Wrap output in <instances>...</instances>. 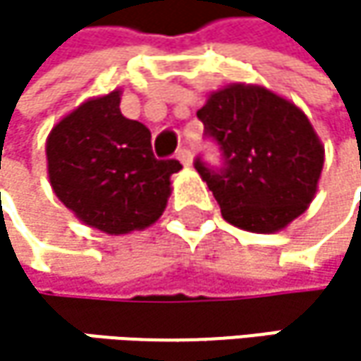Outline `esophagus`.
<instances>
[{"label": "esophagus", "instance_id": "esophagus-1", "mask_svg": "<svg viewBox=\"0 0 361 361\" xmlns=\"http://www.w3.org/2000/svg\"><path fill=\"white\" fill-rule=\"evenodd\" d=\"M176 157L180 159V163H181V165H185V167H188V165L192 163V152H190V148H185V146L178 150V154H176Z\"/></svg>", "mask_w": 361, "mask_h": 361}]
</instances>
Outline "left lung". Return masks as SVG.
Listing matches in <instances>:
<instances>
[{"label":"left lung","mask_w":361,"mask_h":361,"mask_svg":"<svg viewBox=\"0 0 361 361\" xmlns=\"http://www.w3.org/2000/svg\"><path fill=\"white\" fill-rule=\"evenodd\" d=\"M204 137L221 152L213 167H194L213 192L221 215L249 232H276L299 217L318 190L324 148L293 102L259 85H230L196 112Z\"/></svg>","instance_id":"8db88e82"}]
</instances>
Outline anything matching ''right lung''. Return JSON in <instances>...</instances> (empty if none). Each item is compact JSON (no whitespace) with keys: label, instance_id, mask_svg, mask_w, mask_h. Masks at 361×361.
Masks as SVG:
<instances>
[{"label":"right lung","instance_id":"right-lung-1","mask_svg":"<svg viewBox=\"0 0 361 361\" xmlns=\"http://www.w3.org/2000/svg\"><path fill=\"white\" fill-rule=\"evenodd\" d=\"M121 92L83 102L49 133L47 171L56 196L87 226L127 234L154 224L180 161L152 152L150 131L121 114Z\"/></svg>","mask_w":361,"mask_h":361}]
</instances>
